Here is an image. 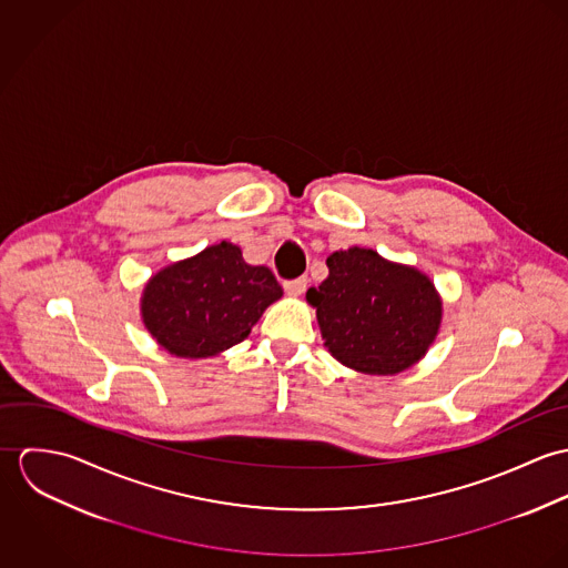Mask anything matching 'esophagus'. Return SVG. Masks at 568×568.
<instances>
[{"mask_svg": "<svg viewBox=\"0 0 568 568\" xmlns=\"http://www.w3.org/2000/svg\"><path fill=\"white\" fill-rule=\"evenodd\" d=\"M308 286V280L306 277H297V280H288L284 282V291L291 295V297H300Z\"/></svg>", "mask_w": 568, "mask_h": 568, "instance_id": "esophagus-1", "label": "esophagus"}]
</instances>
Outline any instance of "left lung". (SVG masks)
I'll use <instances>...</instances> for the list:
<instances>
[{
	"instance_id": "left-lung-1",
	"label": "left lung",
	"mask_w": 568,
	"mask_h": 568,
	"mask_svg": "<svg viewBox=\"0 0 568 568\" xmlns=\"http://www.w3.org/2000/svg\"><path fill=\"white\" fill-rule=\"evenodd\" d=\"M327 277L306 293L327 352L369 376H396L419 363L439 334L444 304L415 266L349 246L325 260Z\"/></svg>"
}]
</instances>
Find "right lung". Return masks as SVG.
Masks as SVG:
<instances>
[{"label": "right lung", "instance_id": "1", "mask_svg": "<svg viewBox=\"0 0 568 568\" xmlns=\"http://www.w3.org/2000/svg\"><path fill=\"white\" fill-rule=\"evenodd\" d=\"M284 295L268 266L246 264L241 246L212 244L158 271L142 291L144 327L179 358H210L244 341Z\"/></svg>", "mask_w": 568, "mask_h": 568}]
</instances>
